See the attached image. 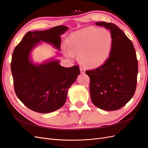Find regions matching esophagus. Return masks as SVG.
Instances as JSON below:
<instances>
[{"instance_id": "1", "label": "esophagus", "mask_w": 148, "mask_h": 148, "mask_svg": "<svg viewBox=\"0 0 148 148\" xmlns=\"http://www.w3.org/2000/svg\"><path fill=\"white\" fill-rule=\"evenodd\" d=\"M80 72L81 73H85V69L83 67H80Z\"/></svg>"}]
</instances>
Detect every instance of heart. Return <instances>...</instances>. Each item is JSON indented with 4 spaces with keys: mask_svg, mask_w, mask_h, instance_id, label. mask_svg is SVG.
Wrapping results in <instances>:
<instances>
[{
    "mask_svg": "<svg viewBox=\"0 0 148 148\" xmlns=\"http://www.w3.org/2000/svg\"><path fill=\"white\" fill-rule=\"evenodd\" d=\"M112 44V36L109 30L95 27L76 31L67 39L70 50L78 53L80 63L91 69L106 63L110 56ZM71 51H67L66 53L71 57L73 53Z\"/></svg>",
    "mask_w": 148,
    "mask_h": 148,
    "instance_id": "obj_1",
    "label": "heart"
}]
</instances>
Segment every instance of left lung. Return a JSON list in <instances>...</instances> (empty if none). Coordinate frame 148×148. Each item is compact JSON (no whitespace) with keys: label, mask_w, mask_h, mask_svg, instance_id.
<instances>
[{"label":"left lung","mask_w":148,"mask_h":148,"mask_svg":"<svg viewBox=\"0 0 148 148\" xmlns=\"http://www.w3.org/2000/svg\"><path fill=\"white\" fill-rule=\"evenodd\" d=\"M96 25L110 30L113 44L106 63L86 71L90 78L91 99L98 108L116 110L125 106L135 92L138 71L135 49L131 40L117 25L104 21Z\"/></svg>","instance_id":"obj_1"}]
</instances>
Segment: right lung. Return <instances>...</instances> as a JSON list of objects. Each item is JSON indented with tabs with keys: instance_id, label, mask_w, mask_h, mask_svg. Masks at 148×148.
I'll return each mask as SVG.
<instances>
[{
	"instance_id": "add662e5",
	"label": "right lung",
	"mask_w": 148,
	"mask_h": 148,
	"mask_svg": "<svg viewBox=\"0 0 148 148\" xmlns=\"http://www.w3.org/2000/svg\"><path fill=\"white\" fill-rule=\"evenodd\" d=\"M68 29L60 25L45 31H29L13 52L11 70L16 95L36 112H52L63 106L69 88L80 73L78 65L65 68L57 60L36 65L29 59L32 49L41 41L60 49V36Z\"/></svg>"
}]
</instances>
